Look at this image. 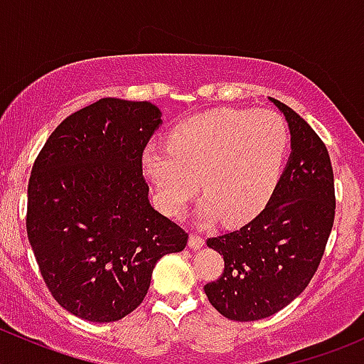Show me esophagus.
Instances as JSON below:
<instances>
[{
    "label": "esophagus",
    "mask_w": 364,
    "mask_h": 364,
    "mask_svg": "<svg viewBox=\"0 0 364 364\" xmlns=\"http://www.w3.org/2000/svg\"><path fill=\"white\" fill-rule=\"evenodd\" d=\"M188 245H190V248H192V250H199V248L204 247V237L199 236L197 232H193L192 236H190Z\"/></svg>",
    "instance_id": "1"
}]
</instances>
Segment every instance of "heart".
<instances>
[{
	"instance_id": "heart-1",
	"label": "heart",
	"mask_w": 364,
	"mask_h": 364,
	"mask_svg": "<svg viewBox=\"0 0 364 364\" xmlns=\"http://www.w3.org/2000/svg\"><path fill=\"white\" fill-rule=\"evenodd\" d=\"M289 128L280 114L211 111L181 121L168 146H146L142 167L167 215L181 216L199 192V216L222 215L227 223L253 218L274 192L289 149Z\"/></svg>"
}]
</instances>
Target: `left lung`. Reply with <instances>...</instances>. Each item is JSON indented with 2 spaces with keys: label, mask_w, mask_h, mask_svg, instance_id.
<instances>
[{
  "label": "left lung",
  "mask_w": 364,
  "mask_h": 364,
  "mask_svg": "<svg viewBox=\"0 0 364 364\" xmlns=\"http://www.w3.org/2000/svg\"><path fill=\"white\" fill-rule=\"evenodd\" d=\"M269 100L291 130L287 167L252 222L208 240L225 266L204 292L223 317L237 322L271 317L306 289L335 222V179L326 144L299 114Z\"/></svg>",
  "instance_id": "1"
}]
</instances>
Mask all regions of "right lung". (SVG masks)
<instances>
[{"instance_id":"obj_1","label":"right lung","mask_w":364,"mask_h":364,"mask_svg":"<svg viewBox=\"0 0 364 364\" xmlns=\"http://www.w3.org/2000/svg\"><path fill=\"white\" fill-rule=\"evenodd\" d=\"M160 116L149 102L102 98L68 116L31 168L28 240L50 294L84 321L132 314L155 264L188 241L149 204L142 176Z\"/></svg>"}]
</instances>
